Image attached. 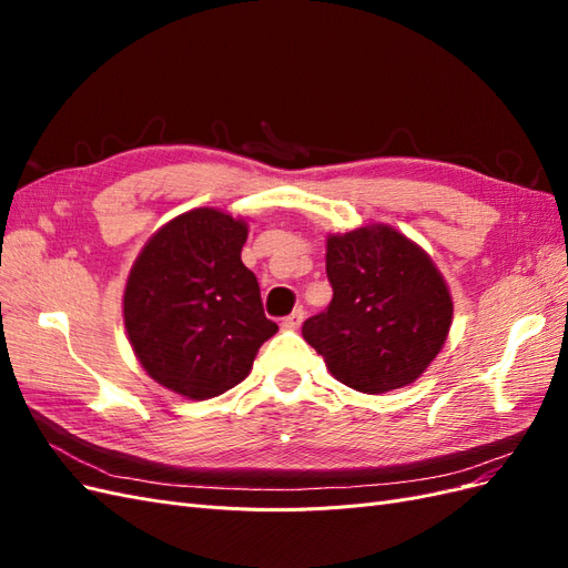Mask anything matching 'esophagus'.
Segmentation results:
<instances>
[{
  "instance_id": "34e87169",
  "label": "esophagus",
  "mask_w": 568,
  "mask_h": 568,
  "mask_svg": "<svg viewBox=\"0 0 568 568\" xmlns=\"http://www.w3.org/2000/svg\"><path fill=\"white\" fill-rule=\"evenodd\" d=\"M303 317H305V311H303V307H296L294 313H291L288 317H284V320H282V326H284V329H298L301 322H303Z\"/></svg>"
}]
</instances>
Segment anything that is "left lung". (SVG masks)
<instances>
[{
  "label": "left lung",
  "instance_id": "obj_1",
  "mask_svg": "<svg viewBox=\"0 0 568 568\" xmlns=\"http://www.w3.org/2000/svg\"><path fill=\"white\" fill-rule=\"evenodd\" d=\"M326 277L334 298L305 320L303 338L334 379L369 395L415 384L453 324L432 255L390 225H365L326 236Z\"/></svg>",
  "mask_w": 568,
  "mask_h": 568
}]
</instances>
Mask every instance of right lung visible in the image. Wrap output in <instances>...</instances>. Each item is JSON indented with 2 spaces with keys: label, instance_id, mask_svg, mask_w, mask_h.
Wrapping results in <instances>:
<instances>
[{
  "label": "right lung",
  "instance_id": "obj_1",
  "mask_svg": "<svg viewBox=\"0 0 568 568\" xmlns=\"http://www.w3.org/2000/svg\"><path fill=\"white\" fill-rule=\"evenodd\" d=\"M248 225L217 209L186 211L151 234L128 274L123 320L153 382L209 400L244 382L277 324L242 263Z\"/></svg>",
  "mask_w": 568,
  "mask_h": 568
}]
</instances>
